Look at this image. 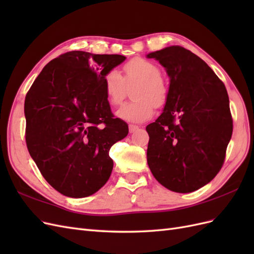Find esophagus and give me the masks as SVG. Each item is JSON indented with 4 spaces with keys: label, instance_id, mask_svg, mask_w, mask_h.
<instances>
[{
    "label": "esophagus",
    "instance_id": "obj_1",
    "mask_svg": "<svg viewBox=\"0 0 254 254\" xmlns=\"http://www.w3.org/2000/svg\"><path fill=\"white\" fill-rule=\"evenodd\" d=\"M139 126H136V125H129V132L130 133H133V132H135V131H137V130H139Z\"/></svg>",
    "mask_w": 254,
    "mask_h": 254
}]
</instances>
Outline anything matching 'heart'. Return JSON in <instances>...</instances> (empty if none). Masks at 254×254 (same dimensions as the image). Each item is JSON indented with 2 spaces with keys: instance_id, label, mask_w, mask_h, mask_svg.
Listing matches in <instances>:
<instances>
[{
  "instance_id": "b5f03b06",
  "label": "heart",
  "mask_w": 254,
  "mask_h": 254,
  "mask_svg": "<svg viewBox=\"0 0 254 254\" xmlns=\"http://www.w3.org/2000/svg\"><path fill=\"white\" fill-rule=\"evenodd\" d=\"M125 77L117 70L111 68L103 79V89L108 102L117 106L125 98L127 84L139 82L135 88L134 98L137 101L122 105L115 111V115L122 121L139 124L149 120L156 105H162L165 101L166 91L162 73L157 64L144 58H133L124 65Z\"/></svg>"
}]
</instances>
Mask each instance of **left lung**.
I'll list each match as a JSON object with an SVG mask.
<instances>
[{
    "mask_svg": "<svg viewBox=\"0 0 254 254\" xmlns=\"http://www.w3.org/2000/svg\"><path fill=\"white\" fill-rule=\"evenodd\" d=\"M170 77L162 114L146 130L147 163L166 189L190 193L224 164L233 122L225 84L194 53L179 45L149 53Z\"/></svg>",
    "mask_w": 254,
    "mask_h": 254,
    "instance_id": "1",
    "label": "left lung"
}]
</instances>
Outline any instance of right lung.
<instances>
[{"instance_id":"obj_1","label":"right lung","mask_w":254,"mask_h":254,"mask_svg":"<svg viewBox=\"0 0 254 254\" xmlns=\"http://www.w3.org/2000/svg\"><path fill=\"white\" fill-rule=\"evenodd\" d=\"M126 59L72 51L43 67L25 97L26 144L51 186L64 196L88 197L113 168L111 146L128 134L114 119L103 89L106 73Z\"/></svg>"}]
</instances>
